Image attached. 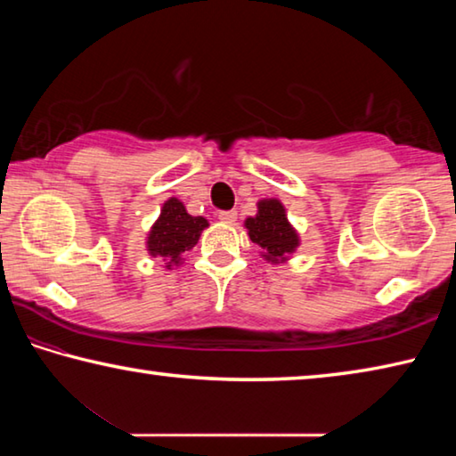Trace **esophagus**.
<instances>
[{
	"instance_id": "esophagus-1",
	"label": "esophagus",
	"mask_w": 456,
	"mask_h": 456,
	"mask_svg": "<svg viewBox=\"0 0 456 456\" xmlns=\"http://www.w3.org/2000/svg\"><path fill=\"white\" fill-rule=\"evenodd\" d=\"M219 221L225 223V225H233V223L237 221V211H221Z\"/></svg>"
}]
</instances>
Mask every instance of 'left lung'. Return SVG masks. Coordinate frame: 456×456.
<instances>
[{
    "mask_svg": "<svg viewBox=\"0 0 456 456\" xmlns=\"http://www.w3.org/2000/svg\"><path fill=\"white\" fill-rule=\"evenodd\" d=\"M247 235L261 247V257L267 264H285L299 247V233L291 225L280 199L257 200L256 217L245 219Z\"/></svg>",
    "mask_w": 456,
    "mask_h": 456,
    "instance_id": "1",
    "label": "left lung"
}]
</instances>
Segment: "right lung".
Masks as SVG:
<instances>
[{"label": "right lung", "mask_w": 456, "mask_h": 456, "mask_svg": "<svg viewBox=\"0 0 456 456\" xmlns=\"http://www.w3.org/2000/svg\"><path fill=\"white\" fill-rule=\"evenodd\" d=\"M209 227L205 217H192L184 209L183 200L171 197L165 200L159 219L146 235V251L151 257L165 261V269H173L183 264V256L197 245L199 237Z\"/></svg>", "instance_id": "right-lung-1"}]
</instances>
